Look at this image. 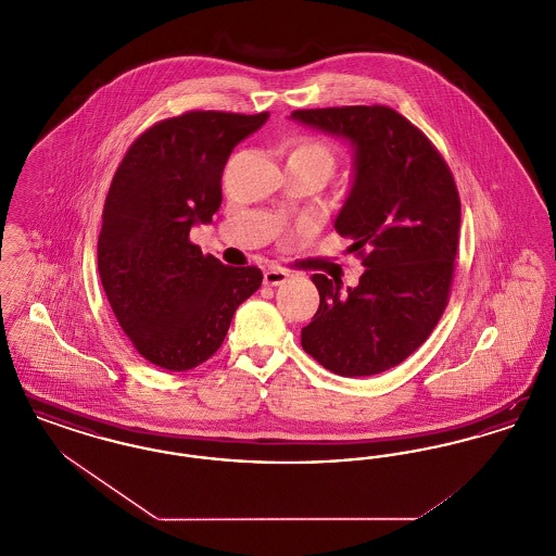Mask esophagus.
Here are the masks:
<instances>
[{
  "label": "esophagus",
  "mask_w": 556,
  "mask_h": 556,
  "mask_svg": "<svg viewBox=\"0 0 556 556\" xmlns=\"http://www.w3.org/2000/svg\"><path fill=\"white\" fill-rule=\"evenodd\" d=\"M288 273L283 270V268H268L265 270V283L266 286H281V283H286L288 281Z\"/></svg>",
  "instance_id": "esophagus-1"
}]
</instances>
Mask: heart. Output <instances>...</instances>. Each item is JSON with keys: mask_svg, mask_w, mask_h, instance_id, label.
Instances as JSON below:
<instances>
[{"mask_svg": "<svg viewBox=\"0 0 556 556\" xmlns=\"http://www.w3.org/2000/svg\"><path fill=\"white\" fill-rule=\"evenodd\" d=\"M293 162H304V164H313L318 170H323L327 177L333 173L336 168V154L333 150L315 137H302L293 148H291L290 159Z\"/></svg>", "mask_w": 556, "mask_h": 556, "instance_id": "heart-1", "label": "heart"}]
</instances>
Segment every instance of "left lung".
Here are the masks:
<instances>
[{"instance_id":"1","label":"left lung","mask_w":556,"mask_h":556,"mask_svg":"<svg viewBox=\"0 0 556 556\" xmlns=\"http://www.w3.org/2000/svg\"><path fill=\"white\" fill-rule=\"evenodd\" d=\"M291 118L344 137L354 184L336 218L365 273L356 288L313 275L320 304L302 348L325 369L367 377L392 369L424 344L448 304L460 198L446 160L388 106L295 110Z\"/></svg>"}]
</instances>
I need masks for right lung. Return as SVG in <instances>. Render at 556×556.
<instances>
[{
	"instance_id": "obj_1",
	"label": "right lung",
	"mask_w": 556,
	"mask_h": 556,
	"mask_svg": "<svg viewBox=\"0 0 556 556\" xmlns=\"http://www.w3.org/2000/svg\"><path fill=\"white\" fill-rule=\"evenodd\" d=\"M268 118L191 110L141 132L114 173L98 239V270L135 350L189 370L220 348L239 304L263 283L256 266H225L189 241L220 208L233 148Z\"/></svg>"
}]
</instances>
